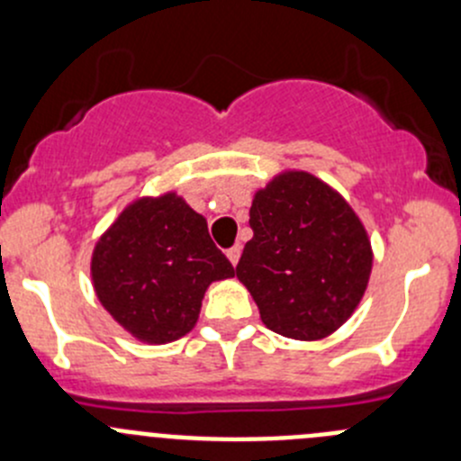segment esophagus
<instances>
[{
	"label": "esophagus",
	"instance_id": "1",
	"mask_svg": "<svg viewBox=\"0 0 461 461\" xmlns=\"http://www.w3.org/2000/svg\"><path fill=\"white\" fill-rule=\"evenodd\" d=\"M240 252H243V248L240 245H234V248L227 249V258H230L231 265H236L240 260Z\"/></svg>",
	"mask_w": 461,
	"mask_h": 461
}]
</instances>
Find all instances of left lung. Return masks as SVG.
I'll return each mask as SVG.
<instances>
[{
    "instance_id": "8db88e82",
    "label": "left lung",
    "mask_w": 461,
    "mask_h": 461,
    "mask_svg": "<svg viewBox=\"0 0 461 461\" xmlns=\"http://www.w3.org/2000/svg\"><path fill=\"white\" fill-rule=\"evenodd\" d=\"M236 276L260 321L296 341L337 332L361 303L373 245L346 198L308 171L287 169L254 194Z\"/></svg>"
}]
</instances>
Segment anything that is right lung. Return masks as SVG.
<instances>
[{"instance_id": "right-lung-1", "label": "right lung", "mask_w": 461, "mask_h": 461, "mask_svg": "<svg viewBox=\"0 0 461 461\" xmlns=\"http://www.w3.org/2000/svg\"><path fill=\"white\" fill-rule=\"evenodd\" d=\"M231 276L234 267L213 245L204 216L176 192L129 203L91 257L102 308L151 346L192 332L207 287Z\"/></svg>"}]
</instances>
